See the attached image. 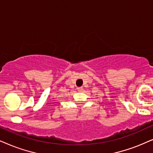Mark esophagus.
<instances>
[{"label":"esophagus","mask_w":153,"mask_h":153,"mask_svg":"<svg viewBox=\"0 0 153 153\" xmlns=\"http://www.w3.org/2000/svg\"><path fill=\"white\" fill-rule=\"evenodd\" d=\"M82 88H78V91H81V90H82Z\"/></svg>","instance_id":"esophagus-1"}]
</instances>
